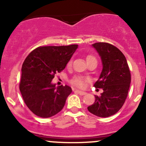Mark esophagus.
Here are the masks:
<instances>
[{
  "instance_id": "obj_1",
  "label": "esophagus",
  "mask_w": 146,
  "mask_h": 146,
  "mask_svg": "<svg viewBox=\"0 0 146 146\" xmlns=\"http://www.w3.org/2000/svg\"><path fill=\"white\" fill-rule=\"evenodd\" d=\"M76 92H78V93L80 94V95H86V94H87V92H85V91L79 90H76Z\"/></svg>"
}]
</instances>
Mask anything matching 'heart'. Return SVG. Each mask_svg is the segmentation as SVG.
<instances>
[{"instance_id":"obj_1","label":"heart","mask_w":146,"mask_h":146,"mask_svg":"<svg viewBox=\"0 0 146 146\" xmlns=\"http://www.w3.org/2000/svg\"><path fill=\"white\" fill-rule=\"evenodd\" d=\"M92 59L96 60V58L92 55H88L87 56V61ZM70 65H71V62H69L68 64V66H70ZM86 81H88V79L82 77V76H76V77H74L71 80V83L76 87L82 88L85 85V82Z\"/></svg>"}]
</instances>
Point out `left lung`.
<instances>
[{
  "instance_id": "1",
  "label": "left lung",
  "mask_w": 146,
  "mask_h": 146,
  "mask_svg": "<svg viewBox=\"0 0 146 146\" xmlns=\"http://www.w3.org/2000/svg\"><path fill=\"white\" fill-rule=\"evenodd\" d=\"M99 54L102 70L95 83V88H102L100 96L88 107V111L100 117L114 115L122 107L128 95L131 73L123 53L109 43L98 42L92 45Z\"/></svg>"
}]
</instances>
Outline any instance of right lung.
I'll return each mask as SVG.
<instances>
[{
  "instance_id": "1",
  "label": "right lung",
  "mask_w": 146,
  "mask_h": 146,
  "mask_svg": "<svg viewBox=\"0 0 146 146\" xmlns=\"http://www.w3.org/2000/svg\"><path fill=\"white\" fill-rule=\"evenodd\" d=\"M77 44L39 46L32 51L22 66L20 90L28 108L42 118L56 115L64 108L72 89L56 87L51 80L66 68Z\"/></svg>"
}]
</instances>
